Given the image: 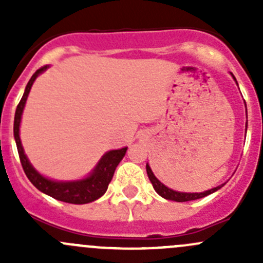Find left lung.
I'll return each instance as SVG.
<instances>
[{
    "instance_id": "obj_1",
    "label": "left lung",
    "mask_w": 263,
    "mask_h": 263,
    "mask_svg": "<svg viewBox=\"0 0 263 263\" xmlns=\"http://www.w3.org/2000/svg\"><path fill=\"white\" fill-rule=\"evenodd\" d=\"M234 78V76H233ZM235 80V78H234ZM247 127V126H246ZM247 131V129H246ZM146 172H147V176H148V179H150L151 184H153L154 190L156 191V192L159 193V195L161 196V197H164L165 200H171V201H177V202H185V201H193V200H198V198H202L205 197V196H209L211 195V193H214L215 191L220 190V188L222 187V185L225 184H221V185H217V187L215 188H211V190L209 191H205V192H200V193H187V192H177V191H173L171 190V188H168L166 185H164L163 183L159 181L158 178H156L155 176H154L153 171L150 169V166H148V164H146Z\"/></svg>"
}]
</instances>
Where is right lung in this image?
Instances as JSON below:
<instances>
[{"label":"right lung","instance_id":"add662e5","mask_svg":"<svg viewBox=\"0 0 263 263\" xmlns=\"http://www.w3.org/2000/svg\"><path fill=\"white\" fill-rule=\"evenodd\" d=\"M48 67L49 66H43L39 70H36L35 73L31 76L28 85H26L23 98H21L20 103H18L16 112H15L14 136L15 141H16L21 165H23V169L25 172L26 177L29 178V181L33 183L41 192L46 193V195L50 196V197L55 198L58 201H63V202L75 203V205L92 202V201L98 200V198L102 197L105 193L108 185H109L110 181H112L117 165H118L119 161L123 159L124 154H126L127 147L119 148V150H110L108 153H105L103 155V158L99 160V163L97 164L94 171L86 178L80 179V181L58 182L52 181V179H48L42 176V174H39L33 168L30 161L28 160L25 153H24L23 145H21L20 136H18V129H20L21 115H23L29 91H30L31 85L35 81V79L38 78L39 73L44 72Z\"/></svg>","mask_w":263,"mask_h":263}]
</instances>
